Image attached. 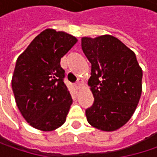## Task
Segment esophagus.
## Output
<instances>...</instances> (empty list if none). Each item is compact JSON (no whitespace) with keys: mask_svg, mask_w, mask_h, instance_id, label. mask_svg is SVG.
<instances>
[{"mask_svg":"<svg viewBox=\"0 0 157 157\" xmlns=\"http://www.w3.org/2000/svg\"><path fill=\"white\" fill-rule=\"evenodd\" d=\"M83 81H78V82H77L75 84V87L77 88V89H80V88L82 87V86H83Z\"/></svg>","mask_w":157,"mask_h":157,"instance_id":"1","label":"esophagus"}]
</instances>
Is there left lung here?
Segmentation results:
<instances>
[{
  "label": "left lung",
  "mask_w": 157,
  "mask_h": 157,
  "mask_svg": "<svg viewBox=\"0 0 157 157\" xmlns=\"http://www.w3.org/2000/svg\"><path fill=\"white\" fill-rule=\"evenodd\" d=\"M81 46L92 63L88 85L94 102L86 110L87 121L102 131H114L136 111L142 94V68L134 52L110 35L83 37Z\"/></svg>",
  "instance_id": "8db88e82"
}]
</instances>
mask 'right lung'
<instances>
[{
    "label": "right lung",
    "instance_id": "obj_1",
    "mask_svg": "<svg viewBox=\"0 0 157 157\" xmlns=\"http://www.w3.org/2000/svg\"><path fill=\"white\" fill-rule=\"evenodd\" d=\"M77 41L70 34L47 29L16 60L11 83L15 102L36 129L52 131L66 120L72 99L63 82L60 60Z\"/></svg>",
    "mask_w": 157,
    "mask_h": 157
}]
</instances>
